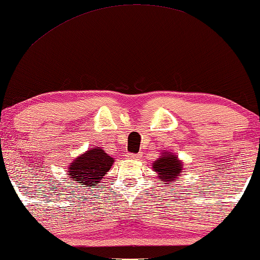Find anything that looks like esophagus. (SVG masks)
<instances>
[{"label":"esophagus","instance_id":"esophagus-1","mask_svg":"<svg viewBox=\"0 0 260 260\" xmlns=\"http://www.w3.org/2000/svg\"><path fill=\"white\" fill-rule=\"evenodd\" d=\"M127 158H129V159L136 160L138 158H141V155H139V153H129V155H127Z\"/></svg>","mask_w":260,"mask_h":260}]
</instances>
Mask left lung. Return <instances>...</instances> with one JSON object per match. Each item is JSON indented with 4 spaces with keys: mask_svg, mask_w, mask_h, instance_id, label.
<instances>
[{
    "mask_svg": "<svg viewBox=\"0 0 260 260\" xmlns=\"http://www.w3.org/2000/svg\"><path fill=\"white\" fill-rule=\"evenodd\" d=\"M152 170L157 174V178L169 184L178 178L184 172V163L177 155L169 151H163L161 156L152 163Z\"/></svg>",
    "mask_w": 260,
    "mask_h": 260,
    "instance_id": "obj_1",
    "label": "left lung"
}]
</instances>
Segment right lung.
<instances>
[{"label":"right lung","instance_id":"add662e5","mask_svg":"<svg viewBox=\"0 0 260 260\" xmlns=\"http://www.w3.org/2000/svg\"><path fill=\"white\" fill-rule=\"evenodd\" d=\"M115 158L109 156L100 146H91L71 161L68 167V176L74 183L91 187L99 185L103 176L110 170Z\"/></svg>","mask_w":260,"mask_h":260}]
</instances>
